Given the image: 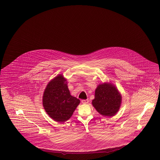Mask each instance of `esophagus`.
<instances>
[{"mask_svg": "<svg viewBox=\"0 0 160 160\" xmlns=\"http://www.w3.org/2000/svg\"><path fill=\"white\" fill-rule=\"evenodd\" d=\"M82 104H87L88 102V99H86V100H82Z\"/></svg>", "mask_w": 160, "mask_h": 160, "instance_id": "obj_1", "label": "esophagus"}]
</instances>
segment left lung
Wrapping results in <instances>:
<instances>
[{
	"label": "left lung",
	"instance_id": "obj_1",
	"mask_svg": "<svg viewBox=\"0 0 160 160\" xmlns=\"http://www.w3.org/2000/svg\"><path fill=\"white\" fill-rule=\"evenodd\" d=\"M121 96L116 88L111 84H100L95 91L92 106L97 112L104 116H113L118 111Z\"/></svg>",
	"mask_w": 160,
	"mask_h": 160
}]
</instances>
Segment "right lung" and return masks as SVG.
<instances>
[{
	"instance_id": "1",
	"label": "right lung",
	"mask_w": 160,
	"mask_h": 160,
	"mask_svg": "<svg viewBox=\"0 0 160 160\" xmlns=\"http://www.w3.org/2000/svg\"><path fill=\"white\" fill-rule=\"evenodd\" d=\"M66 80L58 75L48 82L43 97V105L49 116L54 121L68 120L80 103L76 97L70 95Z\"/></svg>"
}]
</instances>
